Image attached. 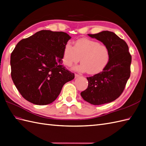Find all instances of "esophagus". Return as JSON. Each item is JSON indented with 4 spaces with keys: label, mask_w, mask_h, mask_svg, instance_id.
<instances>
[{
    "label": "esophagus",
    "mask_w": 146,
    "mask_h": 146,
    "mask_svg": "<svg viewBox=\"0 0 146 146\" xmlns=\"http://www.w3.org/2000/svg\"><path fill=\"white\" fill-rule=\"evenodd\" d=\"M79 77V74H75V77H76V78H77V77Z\"/></svg>",
    "instance_id": "1"
}]
</instances>
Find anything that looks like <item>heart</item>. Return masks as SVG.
I'll list each match as a JSON object with an SVG mask.
<instances>
[{
    "label": "heart",
    "mask_w": 146,
    "mask_h": 146,
    "mask_svg": "<svg viewBox=\"0 0 146 146\" xmlns=\"http://www.w3.org/2000/svg\"><path fill=\"white\" fill-rule=\"evenodd\" d=\"M110 58V49L106 45L90 39L81 38L75 42L73 48L69 42L65 44L62 61L64 65L70 67L80 59L82 64L76 69L82 72L87 71L89 74H95L105 68Z\"/></svg>",
    "instance_id": "heart-1"
}]
</instances>
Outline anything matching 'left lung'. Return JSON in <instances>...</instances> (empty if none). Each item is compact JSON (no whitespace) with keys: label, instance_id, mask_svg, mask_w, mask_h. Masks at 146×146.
Returning a JSON list of instances; mask_svg holds the SVG:
<instances>
[{"label":"left lung","instance_id":"1","mask_svg":"<svg viewBox=\"0 0 146 146\" xmlns=\"http://www.w3.org/2000/svg\"><path fill=\"white\" fill-rule=\"evenodd\" d=\"M102 42L110 49V58L105 68L94 76L87 77L88 87L80 95L94 105L108 104L121 95L131 74V56L126 42L111 31L88 34Z\"/></svg>","mask_w":146,"mask_h":146}]
</instances>
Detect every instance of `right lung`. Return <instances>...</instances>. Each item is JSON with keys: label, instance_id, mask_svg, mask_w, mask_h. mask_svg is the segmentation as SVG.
<instances>
[{"label": "right lung", "instance_id": "add662e5", "mask_svg": "<svg viewBox=\"0 0 146 146\" xmlns=\"http://www.w3.org/2000/svg\"><path fill=\"white\" fill-rule=\"evenodd\" d=\"M71 37L62 31L41 30L18 42L10 56L12 79L32 104L54 102L74 74L62 65L64 46Z\"/></svg>", "mask_w": 146, "mask_h": 146}]
</instances>
